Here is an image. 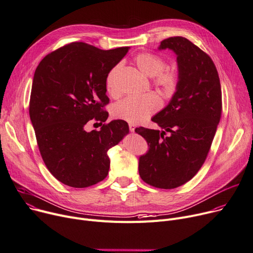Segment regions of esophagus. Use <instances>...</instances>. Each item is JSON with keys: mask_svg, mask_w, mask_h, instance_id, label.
<instances>
[{"mask_svg": "<svg viewBox=\"0 0 253 253\" xmlns=\"http://www.w3.org/2000/svg\"><path fill=\"white\" fill-rule=\"evenodd\" d=\"M128 127H129V130H130L131 132H133L134 129H135V126H134L133 124H129V125H128Z\"/></svg>", "mask_w": 253, "mask_h": 253, "instance_id": "obj_1", "label": "esophagus"}]
</instances>
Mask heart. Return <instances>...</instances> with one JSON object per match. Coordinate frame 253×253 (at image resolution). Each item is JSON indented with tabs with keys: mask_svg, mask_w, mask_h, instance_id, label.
Returning a JSON list of instances; mask_svg holds the SVG:
<instances>
[{
	"mask_svg": "<svg viewBox=\"0 0 253 253\" xmlns=\"http://www.w3.org/2000/svg\"><path fill=\"white\" fill-rule=\"evenodd\" d=\"M133 62L138 69L146 76L153 77V81L163 92L169 94L175 91L179 74L175 69H164L165 60L159 54L153 52H141L134 56ZM120 66H115L110 70L106 77V91L111 96L119 94L116 86V78ZM160 100L154 95L142 97H126L112 106V115L116 120H122L129 124H142L146 122L160 108Z\"/></svg>",
	"mask_w": 253,
	"mask_h": 253,
	"instance_id": "1",
	"label": "heart"
}]
</instances>
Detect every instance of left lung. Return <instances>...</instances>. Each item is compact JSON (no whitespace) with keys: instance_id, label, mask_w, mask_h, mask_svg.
Masks as SVG:
<instances>
[{"instance_id":"obj_1","label":"left lung","mask_w":253,"mask_h":253,"mask_svg":"<svg viewBox=\"0 0 253 253\" xmlns=\"http://www.w3.org/2000/svg\"><path fill=\"white\" fill-rule=\"evenodd\" d=\"M166 48L177 55L179 81L169 104L152 119L163 130L141 126L134 131L149 145L139 161L141 178L172 189L189 181L205 163L221 119L222 91L215 64L199 46L174 36L161 42L159 49Z\"/></svg>"}]
</instances>
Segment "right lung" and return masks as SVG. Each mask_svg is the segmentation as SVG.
<instances>
[{"mask_svg": "<svg viewBox=\"0 0 253 253\" xmlns=\"http://www.w3.org/2000/svg\"><path fill=\"white\" fill-rule=\"evenodd\" d=\"M128 48L72 42L45 55L35 70L29 115L38 149L48 171L68 186L102 181L110 164L107 151L128 133L125 121L105 123L104 109L106 77ZM92 119L105 123L100 131L84 130Z\"/></svg>", "mask_w": 253, "mask_h": 253, "instance_id": "obj_1", "label": "right lung"}]
</instances>
